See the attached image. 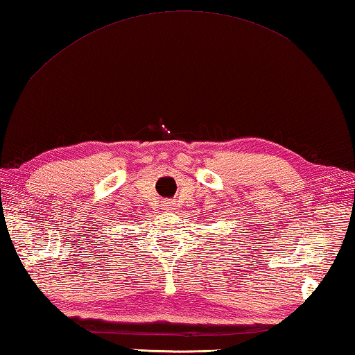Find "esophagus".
Here are the masks:
<instances>
[{"label":"esophagus","instance_id":"34e87169","mask_svg":"<svg viewBox=\"0 0 355 355\" xmlns=\"http://www.w3.org/2000/svg\"><path fill=\"white\" fill-rule=\"evenodd\" d=\"M167 207H169V205H167Z\"/></svg>","mask_w":355,"mask_h":355}]
</instances>
